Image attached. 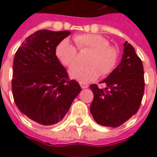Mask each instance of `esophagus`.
I'll list each match as a JSON object with an SVG mask.
<instances>
[{
  "label": "esophagus",
  "instance_id": "obj_1",
  "mask_svg": "<svg viewBox=\"0 0 157 157\" xmlns=\"http://www.w3.org/2000/svg\"><path fill=\"white\" fill-rule=\"evenodd\" d=\"M80 86H81V87L82 89H86V88H88L89 85L88 84L84 83V82H80Z\"/></svg>",
  "mask_w": 157,
  "mask_h": 157
}]
</instances>
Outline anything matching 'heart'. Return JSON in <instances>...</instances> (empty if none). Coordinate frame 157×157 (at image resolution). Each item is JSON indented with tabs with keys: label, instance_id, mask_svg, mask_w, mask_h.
I'll list each match as a JSON object with an SVG mask.
<instances>
[{
	"label": "heart",
	"instance_id": "b5f03b06",
	"mask_svg": "<svg viewBox=\"0 0 157 157\" xmlns=\"http://www.w3.org/2000/svg\"><path fill=\"white\" fill-rule=\"evenodd\" d=\"M81 51H91L86 59V66H75L69 71L71 78L81 82H90L100 76L112 73L117 67L119 52L117 48L110 45L109 40L97 34H80L73 38ZM55 54L59 62L66 67L73 66L77 60V50L67 39L59 43Z\"/></svg>",
	"mask_w": 157,
	"mask_h": 157
}]
</instances>
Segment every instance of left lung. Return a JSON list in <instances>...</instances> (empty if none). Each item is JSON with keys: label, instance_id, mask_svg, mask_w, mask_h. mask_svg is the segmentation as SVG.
Here are the masks:
<instances>
[{"label": "left lung", "instance_id": "1", "mask_svg": "<svg viewBox=\"0 0 157 157\" xmlns=\"http://www.w3.org/2000/svg\"><path fill=\"white\" fill-rule=\"evenodd\" d=\"M100 83L90 86L94 94L90 112L98 124L118 127L136 114L144 93V71L134 47L125 41L120 64Z\"/></svg>", "mask_w": 157, "mask_h": 157}]
</instances>
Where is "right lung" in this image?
Here are the masks:
<instances>
[{"label":"right lung","instance_id":"add662e5","mask_svg":"<svg viewBox=\"0 0 157 157\" xmlns=\"http://www.w3.org/2000/svg\"><path fill=\"white\" fill-rule=\"evenodd\" d=\"M70 34L69 31H37L26 38L13 59L14 103L23 114L42 125L61 121L81 90L55 54L57 45Z\"/></svg>","mask_w":157,"mask_h":157}]
</instances>
